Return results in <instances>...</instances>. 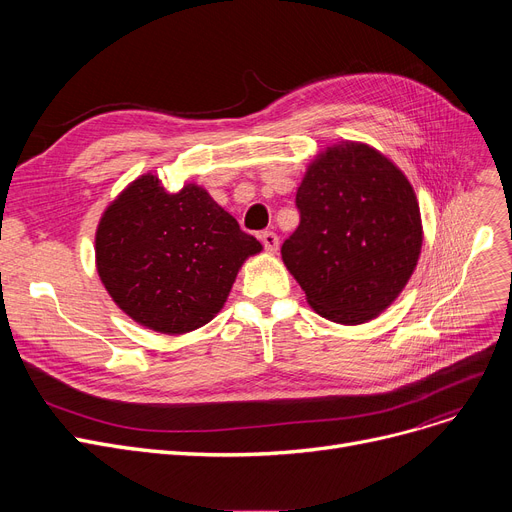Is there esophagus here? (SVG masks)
I'll list each match as a JSON object with an SVG mask.
<instances>
[{
    "label": "esophagus",
    "instance_id": "1",
    "mask_svg": "<svg viewBox=\"0 0 512 512\" xmlns=\"http://www.w3.org/2000/svg\"><path fill=\"white\" fill-rule=\"evenodd\" d=\"M261 242L267 253H278V247H280V238L276 232H261Z\"/></svg>",
    "mask_w": 512,
    "mask_h": 512
}]
</instances>
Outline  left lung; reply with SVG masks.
Here are the masks:
<instances>
[{
	"mask_svg": "<svg viewBox=\"0 0 512 512\" xmlns=\"http://www.w3.org/2000/svg\"><path fill=\"white\" fill-rule=\"evenodd\" d=\"M301 224L282 245L309 307L342 326L386 311L411 280L423 245L417 195L367 143L319 151L297 188Z\"/></svg>",
	"mask_w": 512,
	"mask_h": 512,
	"instance_id": "8db88e82",
	"label": "left lung"
}]
</instances>
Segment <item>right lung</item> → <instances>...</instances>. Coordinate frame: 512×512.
<instances>
[{
    "mask_svg": "<svg viewBox=\"0 0 512 512\" xmlns=\"http://www.w3.org/2000/svg\"><path fill=\"white\" fill-rule=\"evenodd\" d=\"M203 186L168 193L147 172L105 207L95 232V265L112 301L159 334L193 332L218 315L238 270L261 253Z\"/></svg>",
    "mask_w": 512,
    "mask_h": 512,
    "instance_id": "add662e5",
    "label": "right lung"
}]
</instances>
